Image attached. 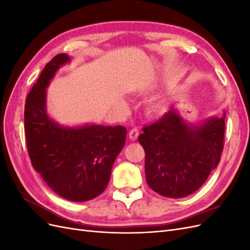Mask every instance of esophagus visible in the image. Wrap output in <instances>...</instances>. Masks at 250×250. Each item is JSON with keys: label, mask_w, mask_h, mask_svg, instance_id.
Returning a JSON list of instances; mask_svg holds the SVG:
<instances>
[{"label": "esophagus", "mask_w": 250, "mask_h": 250, "mask_svg": "<svg viewBox=\"0 0 250 250\" xmlns=\"http://www.w3.org/2000/svg\"><path fill=\"white\" fill-rule=\"evenodd\" d=\"M139 134H140V131H139L138 128H132V129L129 131V138H130L132 141H135V140L138 139Z\"/></svg>", "instance_id": "34e87169"}]
</instances>
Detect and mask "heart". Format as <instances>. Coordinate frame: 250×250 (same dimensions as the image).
<instances>
[{
  "label": "heart",
  "mask_w": 250,
  "mask_h": 250,
  "mask_svg": "<svg viewBox=\"0 0 250 250\" xmlns=\"http://www.w3.org/2000/svg\"><path fill=\"white\" fill-rule=\"evenodd\" d=\"M152 109H153L154 111H157V110L161 109V106H160V105H154V106H152Z\"/></svg>",
  "instance_id": "1"
}]
</instances>
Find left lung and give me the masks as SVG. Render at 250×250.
<instances>
[{
    "label": "left lung",
    "instance_id": "left-lung-1",
    "mask_svg": "<svg viewBox=\"0 0 250 250\" xmlns=\"http://www.w3.org/2000/svg\"><path fill=\"white\" fill-rule=\"evenodd\" d=\"M225 116L200 127H188L170 109L143 127L139 142L145 150L148 186L165 197L183 198L206 183L224 147Z\"/></svg>",
    "mask_w": 250,
    "mask_h": 250
}]
</instances>
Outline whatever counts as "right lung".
<instances>
[{
	"label": "right lung",
	"instance_id": "1",
	"mask_svg": "<svg viewBox=\"0 0 250 250\" xmlns=\"http://www.w3.org/2000/svg\"><path fill=\"white\" fill-rule=\"evenodd\" d=\"M69 60L64 53L53 57L29 92L25 135L30 161L47 185L62 198L81 202L96 198L106 188L127 130L120 125L63 128L48 117L44 89Z\"/></svg>",
	"mask_w": 250,
	"mask_h": 250
}]
</instances>
